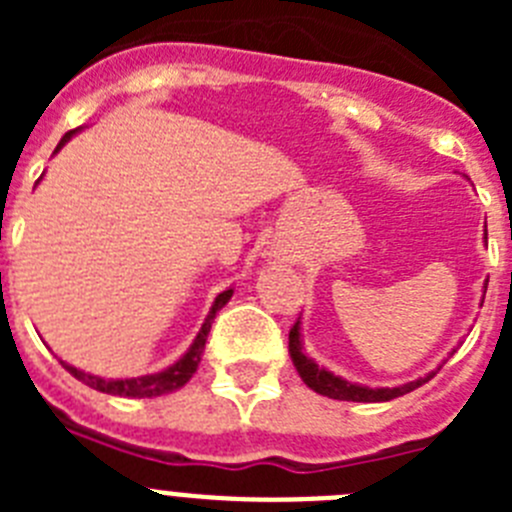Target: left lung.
Returning <instances> with one entry per match:
<instances>
[{"instance_id":"1","label":"left lung","mask_w":512,"mask_h":512,"mask_svg":"<svg viewBox=\"0 0 512 512\" xmlns=\"http://www.w3.org/2000/svg\"><path fill=\"white\" fill-rule=\"evenodd\" d=\"M485 238H487V230H485ZM482 302H485V297H482ZM302 348L305 346H302V330H300V320H297V323L292 325V330H289V356H292V364H295L297 374H300L302 382H305L312 392L330 397V400L390 402L395 400V397L408 395V392L423 387V384L428 382V379L436 377V372L441 369V366H438L436 372H428L425 377L415 379V382L397 384V387H364V384H356V382H348V379L343 377H336V374L328 372L325 366H318L315 364V359H310ZM451 354H454V351H451Z\"/></svg>"}]
</instances>
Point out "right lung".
Segmentation results:
<instances>
[{"mask_svg": "<svg viewBox=\"0 0 512 512\" xmlns=\"http://www.w3.org/2000/svg\"><path fill=\"white\" fill-rule=\"evenodd\" d=\"M81 128L76 130H69V133L63 135L61 143L56 146L58 153L61 151L66 143H69L71 138H74L76 133H79ZM43 179V176H40ZM38 179V182H40ZM233 297V287H228L225 292H220V295L215 297V302H212L210 312H207L205 323H202L200 333H197V338L192 341V346L187 348V354L182 356L179 361H174L171 366H166V369H161V372L156 374H143V377H130V379H104V377H97V374H89V372H81V369H76V366L66 364V361H61L63 369L69 374H74L79 382H84L87 387H92V390H99V392H107V395H120V397H161V395H169V392H176L182 390L184 384L192 379V374L197 372V366H200L202 361V354H205V343H207V333H210L212 328V320H215V315L220 310H223L225 305H228V300Z\"/></svg>", "mask_w": 512, "mask_h": 512, "instance_id": "add662e5", "label": "right lung"}]
</instances>
